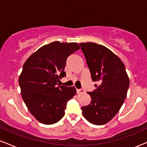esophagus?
I'll list each match as a JSON object with an SVG mask.
<instances>
[{
	"label": "esophagus",
	"mask_w": 147,
	"mask_h": 147,
	"mask_svg": "<svg viewBox=\"0 0 147 147\" xmlns=\"http://www.w3.org/2000/svg\"><path fill=\"white\" fill-rule=\"evenodd\" d=\"M77 94H82V93H84V90L83 89H77Z\"/></svg>",
	"instance_id": "esophagus-1"
}]
</instances>
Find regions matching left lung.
I'll return each mask as SVG.
<instances>
[{
    "instance_id": "left-lung-1",
    "label": "left lung",
    "mask_w": 147,
    "mask_h": 147,
    "mask_svg": "<svg viewBox=\"0 0 147 147\" xmlns=\"http://www.w3.org/2000/svg\"><path fill=\"white\" fill-rule=\"evenodd\" d=\"M97 89L88 92L89 105L82 107V114L95 125L105 124L115 117L126 99L129 78L120 59L102 45L88 42L79 43Z\"/></svg>"
}]
</instances>
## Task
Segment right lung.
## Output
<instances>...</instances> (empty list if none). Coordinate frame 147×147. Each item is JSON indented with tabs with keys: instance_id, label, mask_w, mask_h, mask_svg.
Here are the masks:
<instances>
[{
	"instance_id": "right-lung-1",
	"label": "right lung",
	"mask_w": 147,
	"mask_h": 147,
	"mask_svg": "<svg viewBox=\"0 0 147 147\" xmlns=\"http://www.w3.org/2000/svg\"><path fill=\"white\" fill-rule=\"evenodd\" d=\"M80 49L77 43L54 41L45 45L30 56L19 76L22 98L39 122L52 124L65 115L67 102L76 95L74 86H57L66 75L67 58Z\"/></svg>"
}]
</instances>
